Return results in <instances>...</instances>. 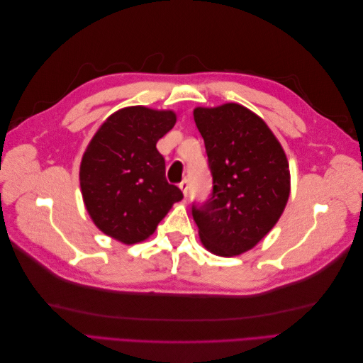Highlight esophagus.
I'll use <instances>...</instances> for the list:
<instances>
[{
	"instance_id": "obj_1",
	"label": "esophagus",
	"mask_w": 363,
	"mask_h": 363,
	"mask_svg": "<svg viewBox=\"0 0 363 363\" xmlns=\"http://www.w3.org/2000/svg\"><path fill=\"white\" fill-rule=\"evenodd\" d=\"M179 186H180L182 192L184 194V196L188 195V192H189V180H188V179H184V180H183V182L179 184Z\"/></svg>"
}]
</instances>
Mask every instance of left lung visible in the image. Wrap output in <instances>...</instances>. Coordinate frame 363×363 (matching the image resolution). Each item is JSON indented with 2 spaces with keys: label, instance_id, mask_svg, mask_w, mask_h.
<instances>
[{
  "label": "left lung",
  "instance_id": "8db88e82",
  "mask_svg": "<svg viewBox=\"0 0 363 363\" xmlns=\"http://www.w3.org/2000/svg\"><path fill=\"white\" fill-rule=\"evenodd\" d=\"M204 139L212 192L192 204L204 247L236 256L276 225L289 199V164L276 136L244 106L228 103L194 111Z\"/></svg>",
  "mask_w": 363,
  "mask_h": 363
}]
</instances>
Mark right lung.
<instances>
[{"mask_svg": "<svg viewBox=\"0 0 363 363\" xmlns=\"http://www.w3.org/2000/svg\"><path fill=\"white\" fill-rule=\"evenodd\" d=\"M175 115L147 107L123 108L108 118L87 147L80 186L87 212L103 233L136 244L155 233L183 192L169 184L157 140Z\"/></svg>", "mask_w": 363, "mask_h": 363, "instance_id": "add662e5", "label": "right lung"}]
</instances>
